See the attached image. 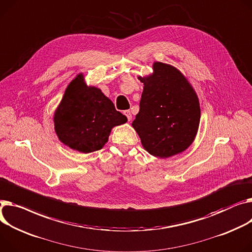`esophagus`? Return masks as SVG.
<instances>
[{"label":"esophagus","instance_id":"esophagus-1","mask_svg":"<svg viewBox=\"0 0 252 252\" xmlns=\"http://www.w3.org/2000/svg\"><path fill=\"white\" fill-rule=\"evenodd\" d=\"M124 113H125V115L127 117V120H128V122H129V121L131 120V112H130L129 110H126Z\"/></svg>","mask_w":252,"mask_h":252}]
</instances>
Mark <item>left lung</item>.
<instances>
[{"mask_svg": "<svg viewBox=\"0 0 252 252\" xmlns=\"http://www.w3.org/2000/svg\"><path fill=\"white\" fill-rule=\"evenodd\" d=\"M144 83L140 111L131 126L151 155L168 158L186 151L194 141L200 121L197 95L175 66L155 62Z\"/></svg>", "mask_w": 252, "mask_h": 252, "instance_id": "1", "label": "left lung"}]
</instances>
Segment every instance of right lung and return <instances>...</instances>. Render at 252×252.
<instances>
[{"label": "right lung", "instance_id": "add662e5", "mask_svg": "<svg viewBox=\"0 0 252 252\" xmlns=\"http://www.w3.org/2000/svg\"><path fill=\"white\" fill-rule=\"evenodd\" d=\"M127 122L102 91L88 86L83 74L66 87L54 115L55 130L65 146L82 153L102 149L111 129Z\"/></svg>", "mask_w": 252, "mask_h": 252}]
</instances>
